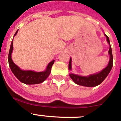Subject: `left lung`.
Listing matches in <instances>:
<instances>
[{
  "label": "left lung",
  "instance_id": "8db88e82",
  "mask_svg": "<svg viewBox=\"0 0 121 121\" xmlns=\"http://www.w3.org/2000/svg\"><path fill=\"white\" fill-rule=\"evenodd\" d=\"M104 35L106 37L107 43L109 45V50L108 51V54L109 55V61L107 66L99 72L91 74L88 76H80V75L70 73L69 74V76L76 84L80 86H83L89 87H95L96 86L99 85L106 78V77H107L108 75L111 71L112 66H113V56H112V48H111V44H110L109 38L105 33H104ZM71 62H72V59H71V57H70L69 64V70L70 71L72 70Z\"/></svg>",
  "mask_w": 121,
  "mask_h": 121
}]
</instances>
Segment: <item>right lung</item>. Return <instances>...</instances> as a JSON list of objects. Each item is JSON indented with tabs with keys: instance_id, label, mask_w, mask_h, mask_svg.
Here are the masks:
<instances>
[{
	"instance_id": "obj_1",
	"label": "right lung",
	"mask_w": 121,
	"mask_h": 121,
	"mask_svg": "<svg viewBox=\"0 0 121 121\" xmlns=\"http://www.w3.org/2000/svg\"><path fill=\"white\" fill-rule=\"evenodd\" d=\"M19 29L16 31V33L13 36V38L17 33ZM13 40L10 44V50L8 56V61H9V67L15 77L21 82L26 84H36L43 83L47 79L50 75L51 71V67L54 63V60L48 63L46 69L43 71H35L34 70H23L19 67L16 64L13 63L12 58V54L13 50Z\"/></svg>"
}]
</instances>
